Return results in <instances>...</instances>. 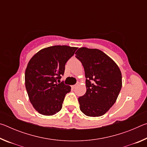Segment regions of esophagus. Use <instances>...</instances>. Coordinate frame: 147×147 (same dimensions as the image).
<instances>
[{
    "instance_id": "obj_1",
    "label": "esophagus",
    "mask_w": 147,
    "mask_h": 147,
    "mask_svg": "<svg viewBox=\"0 0 147 147\" xmlns=\"http://www.w3.org/2000/svg\"><path fill=\"white\" fill-rule=\"evenodd\" d=\"M76 86H77V85H73V86H72V88H73V89H75V88H76Z\"/></svg>"
}]
</instances>
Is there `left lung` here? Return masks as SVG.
I'll use <instances>...</instances> for the list:
<instances>
[{
    "label": "left lung",
    "mask_w": 147,
    "mask_h": 147,
    "mask_svg": "<svg viewBox=\"0 0 147 147\" xmlns=\"http://www.w3.org/2000/svg\"><path fill=\"white\" fill-rule=\"evenodd\" d=\"M75 54L82 64L86 78V93L78 98L80 109L89 117L103 115L115 104L120 93V69L98 49L82 47Z\"/></svg>",
    "instance_id": "left-lung-1"
}]
</instances>
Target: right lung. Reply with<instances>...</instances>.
I'll return each mask as SVG.
<instances>
[{"label": "right lung", "mask_w": 147, "mask_h": 147, "mask_svg": "<svg viewBox=\"0 0 147 147\" xmlns=\"http://www.w3.org/2000/svg\"><path fill=\"white\" fill-rule=\"evenodd\" d=\"M78 49L55 45L41 49L29 61L25 71V86L30 101L36 111L53 115L61 109L71 88L59 80L65 66ZM59 83H57V82Z\"/></svg>", "instance_id": "1"}]
</instances>
